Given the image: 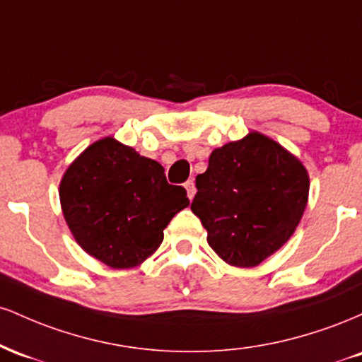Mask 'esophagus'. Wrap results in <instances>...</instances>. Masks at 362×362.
I'll return each mask as SVG.
<instances>
[{"instance_id": "obj_1", "label": "esophagus", "mask_w": 362, "mask_h": 362, "mask_svg": "<svg viewBox=\"0 0 362 362\" xmlns=\"http://www.w3.org/2000/svg\"><path fill=\"white\" fill-rule=\"evenodd\" d=\"M185 190H187V195H189V199H190V201H192L195 192H197V189H195V184H194L192 178L185 182Z\"/></svg>"}]
</instances>
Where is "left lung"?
<instances>
[{
	"label": "left lung",
	"mask_w": 362,
	"mask_h": 362,
	"mask_svg": "<svg viewBox=\"0 0 362 362\" xmlns=\"http://www.w3.org/2000/svg\"><path fill=\"white\" fill-rule=\"evenodd\" d=\"M190 209L226 264L255 267L291 238L308 202L310 177L279 143L250 132L216 148L195 177Z\"/></svg>",
	"instance_id": "obj_1"
}]
</instances>
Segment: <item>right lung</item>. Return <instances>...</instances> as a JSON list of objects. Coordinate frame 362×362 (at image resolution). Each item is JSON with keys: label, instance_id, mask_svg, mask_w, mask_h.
I'll return each mask as SVG.
<instances>
[{"label": "right lung", "instance_id": "add662e5", "mask_svg": "<svg viewBox=\"0 0 362 362\" xmlns=\"http://www.w3.org/2000/svg\"><path fill=\"white\" fill-rule=\"evenodd\" d=\"M62 214L78 245L112 269H131L163 242V230L189 206L151 158L114 138L90 144L59 184Z\"/></svg>", "mask_w": 362, "mask_h": 362}]
</instances>
